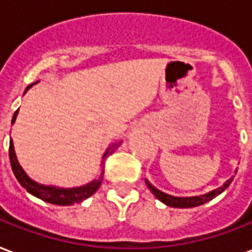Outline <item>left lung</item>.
Returning <instances> with one entry per match:
<instances>
[{"mask_svg": "<svg viewBox=\"0 0 252 252\" xmlns=\"http://www.w3.org/2000/svg\"><path fill=\"white\" fill-rule=\"evenodd\" d=\"M230 181H232V180H228V181L222 185L221 188L214 189L213 192L206 193V195H203V196H195V197H174V196L166 195V193H163V192H160V190H158L152 184H149V181L145 180L147 185H148V188L151 189V192H152V193H154V195H155L160 202H163L164 204H167V206H170V207H180V209L196 207V206H200V204H204V203L210 202L211 199H214L217 195H220L221 192H223L225 189L228 188Z\"/></svg>", "mask_w": 252, "mask_h": 252, "instance_id": "1", "label": "left lung"}]
</instances>
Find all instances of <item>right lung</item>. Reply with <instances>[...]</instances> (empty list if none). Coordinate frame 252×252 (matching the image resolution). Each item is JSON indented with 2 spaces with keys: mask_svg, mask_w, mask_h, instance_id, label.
Here are the masks:
<instances>
[{
  "mask_svg": "<svg viewBox=\"0 0 252 252\" xmlns=\"http://www.w3.org/2000/svg\"><path fill=\"white\" fill-rule=\"evenodd\" d=\"M32 85L27 86L26 92L30 89ZM19 111V109H17ZM17 111L13 114V118H12V123L15 122L17 116ZM119 144H114L108 148V151L105 152V155H109L115 151L116 147H119ZM9 159H10V166H12V170H13V174L16 177V180L19 181V184L23 187L27 192H30L31 195H34L38 199H41L43 202L52 203V204H59V206H70V204H75V203H79L88 199L89 196H92L94 192H96L98 187L101 185V177L98 180H94L92 181L88 185H83V187H79V188H71V189H63V188H55V187H46V185H39L31 180L30 177L27 176L24 173V170L22 169V166L19 164L16 159V154H15V149H13V143L10 140L9 143Z\"/></svg>",
  "mask_w": 252,
  "mask_h": 252,
  "instance_id": "obj_1",
  "label": "right lung"
}]
</instances>
